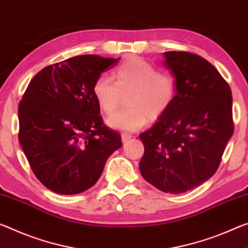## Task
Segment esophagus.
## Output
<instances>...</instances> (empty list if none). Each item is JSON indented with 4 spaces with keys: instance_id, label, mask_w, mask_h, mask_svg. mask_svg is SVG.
<instances>
[{
    "instance_id": "1",
    "label": "esophagus",
    "mask_w": 248,
    "mask_h": 248,
    "mask_svg": "<svg viewBox=\"0 0 248 248\" xmlns=\"http://www.w3.org/2000/svg\"><path fill=\"white\" fill-rule=\"evenodd\" d=\"M131 138H132V136L130 135V133H125V132L121 133V140H123L124 143L127 142V141L130 140Z\"/></svg>"
}]
</instances>
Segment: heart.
Wrapping results in <instances>:
<instances>
[{"label":"heart","mask_w":248,"mask_h":248,"mask_svg":"<svg viewBox=\"0 0 248 248\" xmlns=\"http://www.w3.org/2000/svg\"><path fill=\"white\" fill-rule=\"evenodd\" d=\"M113 81L100 75L93 82V93L105 113H112L127 97V109L109 116L106 123L120 131H136L148 120L163 117L173 105L178 85L169 72H159L150 62L140 57H130L113 72Z\"/></svg>","instance_id":"obj_1"}]
</instances>
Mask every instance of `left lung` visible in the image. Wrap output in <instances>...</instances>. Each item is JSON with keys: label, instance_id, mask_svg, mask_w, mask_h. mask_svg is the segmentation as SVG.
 <instances>
[{"label": "left lung", "instance_id": "8db88e82", "mask_svg": "<svg viewBox=\"0 0 248 248\" xmlns=\"http://www.w3.org/2000/svg\"><path fill=\"white\" fill-rule=\"evenodd\" d=\"M163 65L175 77L173 105L139 136L144 153L139 169L145 181L180 194L213 175L234 132L232 92L211 62L187 52H166Z\"/></svg>", "mask_w": 248, "mask_h": 248}]
</instances>
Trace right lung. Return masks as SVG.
Here are the masks:
<instances>
[{
	"instance_id": "1",
	"label": "right lung",
	"mask_w": 248,
	"mask_h": 248,
	"mask_svg": "<svg viewBox=\"0 0 248 248\" xmlns=\"http://www.w3.org/2000/svg\"><path fill=\"white\" fill-rule=\"evenodd\" d=\"M119 58L80 55L43 68L18 105V140L36 178L58 194L95 184L123 142L99 115L93 93L101 73Z\"/></svg>"
}]
</instances>
